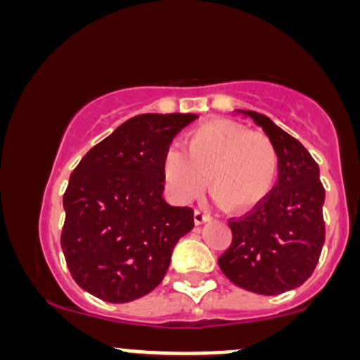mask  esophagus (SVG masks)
I'll use <instances>...</instances> for the list:
<instances>
[{"label": "esophagus", "instance_id": "1", "mask_svg": "<svg viewBox=\"0 0 360 360\" xmlns=\"http://www.w3.org/2000/svg\"><path fill=\"white\" fill-rule=\"evenodd\" d=\"M208 220H210L208 213L201 212V210H194V223H196V225H201V223H205Z\"/></svg>", "mask_w": 360, "mask_h": 360}]
</instances>
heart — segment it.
<instances>
[{
  "mask_svg": "<svg viewBox=\"0 0 360 360\" xmlns=\"http://www.w3.org/2000/svg\"><path fill=\"white\" fill-rule=\"evenodd\" d=\"M279 174V157L267 135L226 118L206 120L189 130L184 148L164 155V179L181 203L198 198L206 186L217 203L250 210L269 196Z\"/></svg>",
  "mask_w": 360,
  "mask_h": 360,
  "instance_id": "b5f03b06",
  "label": "heart"
}]
</instances>
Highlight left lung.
<instances>
[{
    "label": "left lung",
    "instance_id": "left-lung-1",
    "mask_svg": "<svg viewBox=\"0 0 360 360\" xmlns=\"http://www.w3.org/2000/svg\"><path fill=\"white\" fill-rule=\"evenodd\" d=\"M274 143L278 184L245 217L230 220L232 243L218 266L238 288L276 296L301 286L315 271L325 242V189L320 167L295 137L266 115L237 110Z\"/></svg>",
    "mask_w": 360,
    "mask_h": 360
}]
</instances>
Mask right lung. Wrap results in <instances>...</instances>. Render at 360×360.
<instances>
[{
  "label": "right lung",
  "instance_id": "add662e5",
  "mask_svg": "<svg viewBox=\"0 0 360 360\" xmlns=\"http://www.w3.org/2000/svg\"><path fill=\"white\" fill-rule=\"evenodd\" d=\"M193 113L127 120L81 159L64 193L60 247L77 286L128 303L164 279L174 245L194 226L193 210L162 198L164 155Z\"/></svg>",
  "mask_w": 360,
  "mask_h": 360
}]
</instances>
